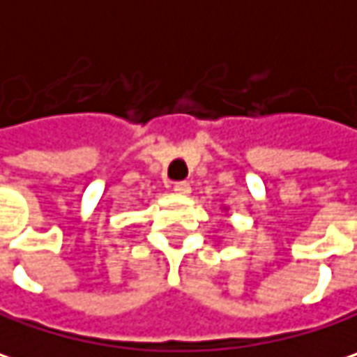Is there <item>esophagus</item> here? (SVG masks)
I'll list each match as a JSON object with an SVG mask.
<instances>
[{"mask_svg":"<svg viewBox=\"0 0 357 357\" xmlns=\"http://www.w3.org/2000/svg\"><path fill=\"white\" fill-rule=\"evenodd\" d=\"M174 191H176V195H183V197H187V195L191 192V185H189L187 181L174 183Z\"/></svg>","mask_w":357,"mask_h":357,"instance_id":"1","label":"esophagus"}]
</instances>
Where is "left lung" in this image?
<instances>
[{"label":"left lung","instance_id":"obj_1","mask_svg":"<svg viewBox=\"0 0 357 357\" xmlns=\"http://www.w3.org/2000/svg\"><path fill=\"white\" fill-rule=\"evenodd\" d=\"M221 211H227V207H221Z\"/></svg>","mask_w":357,"mask_h":357}]
</instances>
